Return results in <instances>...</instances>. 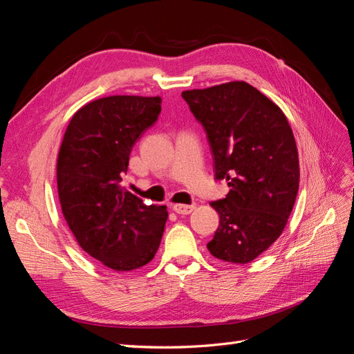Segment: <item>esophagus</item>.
<instances>
[{"label": "esophagus", "mask_w": 354, "mask_h": 354, "mask_svg": "<svg viewBox=\"0 0 354 354\" xmlns=\"http://www.w3.org/2000/svg\"><path fill=\"white\" fill-rule=\"evenodd\" d=\"M195 208H196L195 205H185V203H174V205H173V209L177 214H183V216H186V214H190Z\"/></svg>", "instance_id": "34e87169"}]
</instances>
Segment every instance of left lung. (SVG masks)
<instances>
[{
  "mask_svg": "<svg viewBox=\"0 0 354 354\" xmlns=\"http://www.w3.org/2000/svg\"><path fill=\"white\" fill-rule=\"evenodd\" d=\"M207 131L216 178L226 198L211 202L218 229L207 248L218 260L246 264L281 236L299 185L295 138L282 109L245 81L181 93Z\"/></svg>",
  "mask_w": 354,
  "mask_h": 354,
  "instance_id": "obj_1",
  "label": "left lung"
}]
</instances>
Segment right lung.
Masks as SVG:
<instances>
[{
	"label": "right lung",
	"instance_id": "add662e5",
	"mask_svg": "<svg viewBox=\"0 0 354 354\" xmlns=\"http://www.w3.org/2000/svg\"><path fill=\"white\" fill-rule=\"evenodd\" d=\"M162 99L109 95L73 113L57 155L63 217L81 248L115 272L155 257L168 211L121 186L134 143L160 113Z\"/></svg>",
	"mask_w": 354,
	"mask_h": 354
}]
</instances>
